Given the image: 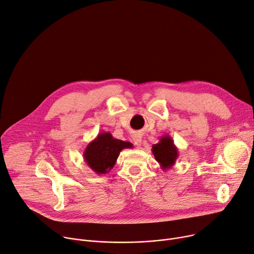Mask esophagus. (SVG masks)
I'll return each instance as SVG.
<instances>
[{
    "label": "esophagus",
    "mask_w": 254,
    "mask_h": 254,
    "mask_svg": "<svg viewBox=\"0 0 254 254\" xmlns=\"http://www.w3.org/2000/svg\"><path fill=\"white\" fill-rule=\"evenodd\" d=\"M132 140H133V144L136 147H140L142 145V136L140 133H134L132 135Z\"/></svg>",
    "instance_id": "34e87169"
}]
</instances>
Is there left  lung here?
<instances>
[{
	"label": "left lung",
	"instance_id": "1",
	"mask_svg": "<svg viewBox=\"0 0 254 254\" xmlns=\"http://www.w3.org/2000/svg\"><path fill=\"white\" fill-rule=\"evenodd\" d=\"M152 152L162 170L172 168L178 158V149L174 145L172 137L168 134H164L160 137L159 143L153 145Z\"/></svg>",
	"mask_w": 254,
	"mask_h": 254
}]
</instances>
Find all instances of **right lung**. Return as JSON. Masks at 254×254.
<instances>
[{
    "label": "right lung",
    "instance_id": "1",
    "mask_svg": "<svg viewBox=\"0 0 254 254\" xmlns=\"http://www.w3.org/2000/svg\"><path fill=\"white\" fill-rule=\"evenodd\" d=\"M129 148H132L131 143L114 139L110 132L104 131L87 145L83 157L86 164L96 174H106L117 163L120 153Z\"/></svg>",
    "mask_w": 254,
    "mask_h": 254
}]
</instances>
